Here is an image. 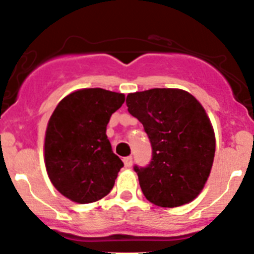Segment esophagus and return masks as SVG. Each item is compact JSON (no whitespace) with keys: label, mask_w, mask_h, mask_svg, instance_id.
<instances>
[{"label":"esophagus","mask_w":254,"mask_h":254,"mask_svg":"<svg viewBox=\"0 0 254 254\" xmlns=\"http://www.w3.org/2000/svg\"><path fill=\"white\" fill-rule=\"evenodd\" d=\"M123 162H124L125 167L130 168V167H131V164H132V158H131V156H127V158H124V159H123Z\"/></svg>","instance_id":"34e87169"}]
</instances>
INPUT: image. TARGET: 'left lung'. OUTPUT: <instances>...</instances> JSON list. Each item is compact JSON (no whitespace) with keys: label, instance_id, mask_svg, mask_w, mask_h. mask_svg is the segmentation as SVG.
Returning <instances> with one entry per match:
<instances>
[{"label":"left lung","instance_id":"left-lung-1","mask_svg":"<svg viewBox=\"0 0 254 254\" xmlns=\"http://www.w3.org/2000/svg\"><path fill=\"white\" fill-rule=\"evenodd\" d=\"M127 105L153 149L148 167H134L145 198L164 208L191 202L207 183L215 153L214 130L202 104L184 90L150 89L127 95Z\"/></svg>","mask_w":254,"mask_h":254}]
</instances>
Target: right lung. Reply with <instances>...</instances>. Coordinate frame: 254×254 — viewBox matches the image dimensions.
<instances>
[{"instance_id": "right-lung-1", "label": "right lung", "mask_w": 254, "mask_h": 254, "mask_svg": "<svg viewBox=\"0 0 254 254\" xmlns=\"http://www.w3.org/2000/svg\"><path fill=\"white\" fill-rule=\"evenodd\" d=\"M125 95L95 87L68 94L52 113L45 134L50 181L72 202L86 204L110 193L124 164L106 136L110 116Z\"/></svg>"}]
</instances>
